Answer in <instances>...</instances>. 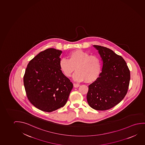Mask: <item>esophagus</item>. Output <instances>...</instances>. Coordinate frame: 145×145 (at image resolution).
Listing matches in <instances>:
<instances>
[{
    "instance_id": "esophagus-1",
    "label": "esophagus",
    "mask_w": 145,
    "mask_h": 145,
    "mask_svg": "<svg viewBox=\"0 0 145 145\" xmlns=\"http://www.w3.org/2000/svg\"><path fill=\"white\" fill-rule=\"evenodd\" d=\"M73 86L74 88H78V87H79L80 86V85H79V84L74 83V84H73Z\"/></svg>"
}]
</instances>
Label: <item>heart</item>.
Listing matches in <instances>:
<instances>
[{"label": "heart", "instance_id": "heart-1", "mask_svg": "<svg viewBox=\"0 0 145 145\" xmlns=\"http://www.w3.org/2000/svg\"><path fill=\"white\" fill-rule=\"evenodd\" d=\"M59 69L66 77H70L76 71L73 79L76 82L85 81L87 83L95 82L101 72L100 59L96 55H90L86 51L77 49L68 55V59L62 58L59 63Z\"/></svg>", "mask_w": 145, "mask_h": 145}]
</instances>
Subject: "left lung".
<instances>
[{
    "label": "left lung",
    "instance_id": "8db88e82",
    "mask_svg": "<svg viewBox=\"0 0 145 145\" xmlns=\"http://www.w3.org/2000/svg\"><path fill=\"white\" fill-rule=\"evenodd\" d=\"M103 62L99 77L89 86L87 100L92 108L99 111L111 109L120 103L128 91L130 72L122 57L110 49L93 45Z\"/></svg>",
    "mask_w": 145,
    "mask_h": 145
}]
</instances>
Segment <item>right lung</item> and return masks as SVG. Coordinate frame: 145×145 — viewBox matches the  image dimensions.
Masks as SVG:
<instances>
[{"mask_svg": "<svg viewBox=\"0 0 145 145\" xmlns=\"http://www.w3.org/2000/svg\"><path fill=\"white\" fill-rule=\"evenodd\" d=\"M62 52L54 48L42 51L30 61L25 70L23 82L28 99L43 111L63 107L73 87L59 69Z\"/></svg>", "mask_w": 145, "mask_h": 145, "instance_id": "add662e5", "label": "right lung"}]
</instances>
